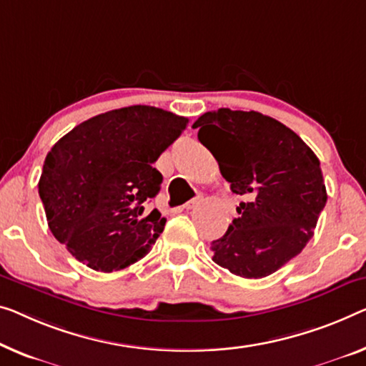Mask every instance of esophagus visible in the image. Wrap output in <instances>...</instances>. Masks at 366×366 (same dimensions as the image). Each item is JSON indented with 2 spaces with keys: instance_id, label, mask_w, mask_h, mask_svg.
Instances as JSON below:
<instances>
[{
  "instance_id": "esophagus-1",
  "label": "esophagus",
  "mask_w": 366,
  "mask_h": 366,
  "mask_svg": "<svg viewBox=\"0 0 366 366\" xmlns=\"http://www.w3.org/2000/svg\"><path fill=\"white\" fill-rule=\"evenodd\" d=\"M200 202H202V197H200V195H197V197H194V199H190L189 202H185L184 209H187V210L189 209H194V207H197Z\"/></svg>"
}]
</instances>
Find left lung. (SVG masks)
Wrapping results in <instances>:
<instances>
[{"mask_svg": "<svg viewBox=\"0 0 366 366\" xmlns=\"http://www.w3.org/2000/svg\"><path fill=\"white\" fill-rule=\"evenodd\" d=\"M192 128L232 192L247 199L212 242V259L247 280L272 274L314 235L327 202L320 161L292 129L258 112L218 108Z\"/></svg>", "mask_w": 366, "mask_h": 366, "instance_id": "8db88e82", "label": "left lung"}]
</instances>
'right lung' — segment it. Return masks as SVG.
Segmentation results:
<instances>
[{"label": "right lung", "mask_w": 366, "mask_h": 366, "mask_svg": "<svg viewBox=\"0 0 366 366\" xmlns=\"http://www.w3.org/2000/svg\"><path fill=\"white\" fill-rule=\"evenodd\" d=\"M189 119L134 105L86 119L54 144L39 195L52 235L89 268L112 272L143 258L164 230L146 202L159 192L152 164Z\"/></svg>", "instance_id": "obj_1"}]
</instances>
